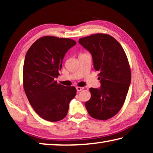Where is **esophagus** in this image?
<instances>
[{"label":"esophagus","mask_w":153,"mask_h":153,"mask_svg":"<svg viewBox=\"0 0 153 153\" xmlns=\"http://www.w3.org/2000/svg\"><path fill=\"white\" fill-rule=\"evenodd\" d=\"M83 89H84V88H83V87H79V86H77V87H76L77 91H78V92L81 91V90H82Z\"/></svg>","instance_id":"esophagus-1"}]
</instances>
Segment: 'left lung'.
Here are the masks:
<instances>
[{"label": "left lung", "mask_w": 153, "mask_h": 153, "mask_svg": "<svg viewBox=\"0 0 153 153\" xmlns=\"http://www.w3.org/2000/svg\"><path fill=\"white\" fill-rule=\"evenodd\" d=\"M91 53L94 68L99 71V89L90 88V99L85 106L92 117L107 120L115 116L125 102L131 82L128 57L117 40L106 33H95L79 39Z\"/></svg>", "instance_id": "left-lung-1"}]
</instances>
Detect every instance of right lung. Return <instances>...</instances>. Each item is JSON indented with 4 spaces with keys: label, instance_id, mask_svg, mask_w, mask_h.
Segmentation results:
<instances>
[{
    "label": "right lung",
    "instance_id": "right-lung-1",
    "mask_svg": "<svg viewBox=\"0 0 153 153\" xmlns=\"http://www.w3.org/2000/svg\"><path fill=\"white\" fill-rule=\"evenodd\" d=\"M76 44L69 38L43 36L33 42L25 55L24 91L33 109L46 121L63 120L76 95L74 86H65L55 80L59 76L65 55Z\"/></svg>",
    "mask_w": 153,
    "mask_h": 153
}]
</instances>
